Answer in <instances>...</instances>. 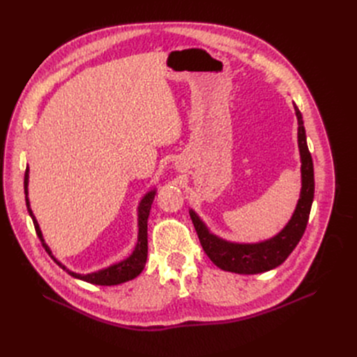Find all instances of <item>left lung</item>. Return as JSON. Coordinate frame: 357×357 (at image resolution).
<instances>
[{"label":"left lung","instance_id":"obj_1","mask_svg":"<svg viewBox=\"0 0 357 357\" xmlns=\"http://www.w3.org/2000/svg\"><path fill=\"white\" fill-rule=\"evenodd\" d=\"M294 107L298 119V146L301 154L302 188L295 212L289 222L279 234L260 243H231L219 238L218 235H213L205 222L197 216V213L190 209V218L203 250H205L213 264L225 271H232V273L238 275H257L280 266L295 250L302 238L305 228H307L315 189L314 164L307 144L302 114L296 105H294Z\"/></svg>","mask_w":357,"mask_h":357}]
</instances>
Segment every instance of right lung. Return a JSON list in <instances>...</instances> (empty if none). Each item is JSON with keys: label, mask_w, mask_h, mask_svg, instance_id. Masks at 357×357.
I'll return each instance as SVG.
<instances>
[{"label": "right lung", "mask_w": 357, "mask_h": 357, "mask_svg": "<svg viewBox=\"0 0 357 357\" xmlns=\"http://www.w3.org/2000/svg\"><path fill=\"white\" fill-rule=\"evenodd\" d=\"M29 167L26 168V174H24V195H26V205H27V211L29 215L31 216L33 225H35V229L38 232V236L42 241V245L45 247V250L47 251V254L50 257L54 259V261L62 267L63 270H66L68 275H71L75 279L89 282L93 284H100V286H113V284H121L125 283L128 280H132L137 276H139L141 271L145 267L146 263V256H148V216H149V211H151V205L154 202L155 193L157 190L152 189L151 192H148L142 200L139 202L138 206V241L137 245H135V250L132 251L130 256L122 261L114 263L106 268H101L97 271H93V273H87V275H81V273H75V271L68 270L61 261H58L55 259V256L50 251V248L47 247V244L45 243V238L42 235L40 227L36 220V216L33 215V211L30 209V202H29Z\"/></svg>", "instance_id": "right-lung-1"}]
</instances>
